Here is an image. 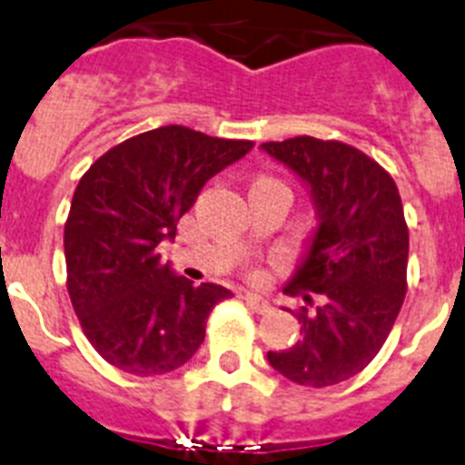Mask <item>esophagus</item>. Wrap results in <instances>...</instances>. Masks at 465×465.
Listing matches in <instances>:
<instances>
[{
	"instance_id": "esophagus-1",
	"label": "esophagus",
	"mask_w": 465,
	"mask_h": 465,
	"mask_svg": "<svg viewBox=\"0 0 465 465\" xmlns=\"http://www.w3.org/2000/svg\"><path fill=\"white\" fill-rule=\"evenodd\" d=\"M242 301L252 308L253 312H259V315H265V312H271V303L261 296H253V293H247V296H242Z\"/></svg>"
}]
</instances>
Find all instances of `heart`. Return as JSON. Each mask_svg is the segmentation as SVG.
<instances>
[{
  "label": "heart",
  "mask_w": 465,
  "mask_h": 465,
  "mask_svg": "<svg viewBox=\"0 0 465 465\" xmlns=\"http://www.w3.org/2000/svg\"><path fill=\"white\" fill-rule=\"evenodd\" d=\"M249 277H252V280H261V272L259 271H252V272H249Z\"/></svg>",
  "instance_id": "b5f03b06"
}]
</instances>
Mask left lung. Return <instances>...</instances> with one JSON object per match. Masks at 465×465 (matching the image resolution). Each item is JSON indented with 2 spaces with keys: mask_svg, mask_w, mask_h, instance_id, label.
Instances as JSON below:
<instances>
[{
  "mask_svg": "<svg viewBox=\"0 0 465 465\" xmlns=\"http://www.w3.org/2000/svg\"><path fill=\"white\" fill-rule=\"evenodd\" d=\"M261 148L311 188L320 228L284 289L315 311L296 312L301 339L268 352L299 386L327 388L360 374L386 343L407 293L410 230L391 173L341 141L296 136Z\"/></svg>",
  "mask_w": 465,
  "mask_h": 465,
  "instance_id": "8db88e82",
  "label": "left lung"
}]
</instances>
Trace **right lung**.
I'll list each match as a JSON object with an SVG mask.
<instances>
[{
	"mask_svg": "<svg viewBox=\"0 0 465 465\" xmlns=\"http://www.w3.org/2000/svg\"><path fill=\"white\" fill-rule=\"evenodd\" d=\"M252 148L169 124L119 143L79 178L63 235L67 293L105 362L157 376L202 346L206 317L232 293L173 275L162 265L160 242L176 237L206 181Z\"/></svg>",
	"mask_w": 465,
	"mask_h": 465,
	"instance_id": "add662e5",
	"label": "right lung"
}]
</instances>
